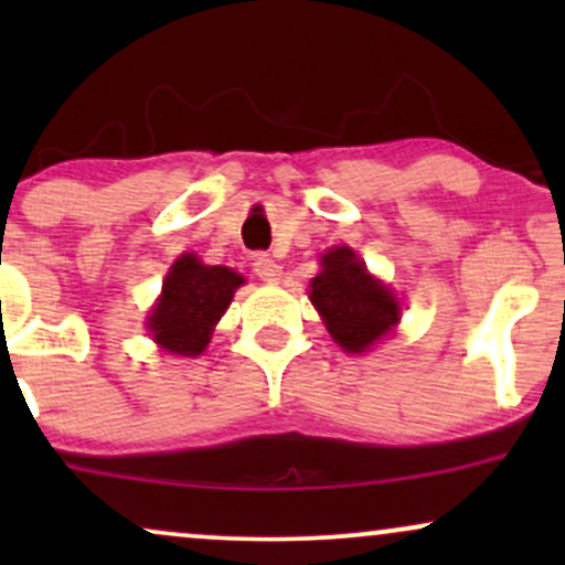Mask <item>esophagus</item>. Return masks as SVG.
<instances>
[{"label": "esophagus", "instance_id": "esophagus-1", "mask_svg": "<svg viewBox=\"0 0 565 565\" xmlns=\"http://www.w3.org/2000/svg\"><path fill=\"white\" fill-rule=\"evenodd\" d=\"M255 274L263 278V281H278L281 276V265H278L270 255H257L255 257Z\"/></svg>", "mask_w": 565, "mask_h": 565}]
</instances>
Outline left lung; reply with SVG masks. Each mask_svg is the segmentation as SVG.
<instances>
[{
	"mask_svg": "<svg viewBox=\"0 0 565 565\" xmlns=\"http://www.w3.org/2000/svg\"><path fill=\"white\" fill-rule=\"evenodd\" d=\"M321 265L323 270L310 281V302L337 345L348 353H364L395 327L398 302L348 246L323 255Z\"/></svg>",
	"mask_w": 565,
	"mask_h": 565,
	"instance_id": "left-lung-1",
	"label": "left lung"
}]
</instances>
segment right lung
<instances>
[{"label":"right lung","mask_w":565,"mask_h":565,"mask_svg":"<svg viewBox=\"0 0 565 565\" xmlns=\"http://www.w3.org/2000/svg\"><path fill=\"white\" fill-rule=\"evenodd\" d=\"M242 284L244 278L225 265H204L196 255L178 257L148 316L153 340L170 353L199 355Z\"/></svg>","instance_id":"add662e5"}]
</instances>
